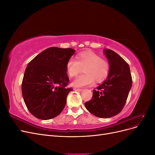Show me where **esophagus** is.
I'll list each match as a JSON object with an SVG mask.
<instances>
[{"label":"esophagus","instance_id":"34e87169","mask_svg":"<svg viewBox=\"0 0 155 155\" xmlns=\"http://www.w3.org/2000/svg\"><path fill=\"white\" fill-rule=\"evenodd\" d=\"M74 91H78V92H81L83 91L82 88H74Z\"/></svg>","mask_w":155,"mask_h":155}]
</instances>
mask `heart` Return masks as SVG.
<instances>
[{"mask_svg": "<svg viewBox=\"0 0 155 155\" xmlns=\"http://www.w3.org/2000/svg\"><path fill=\"white\" fill-rule=\"evenodd\" d=\"M83 68L84 73L79 75L72 81L75 87L91 85L94 81L100 82L107 78L109 72V64L107 60L93 51L79 53L76 59H69L66 64V70L71 78L76 76Z\"/></svg>", "mask_w": 155, "mask_h": 155, "instance_id": "b5f03b06", "label": "heart"}]
</instances>
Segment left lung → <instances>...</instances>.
<instances>
[{
	"mask_svg": "<svg viewBox=\"0 0 155 155\" xmlns=\"http://www.w3.org/2000/svg\"><path fill=\"white\" fill-rule=\"evenodd\" d=\"M109 63L107 79L93 90L92 100L85 102L86 109L94 116L108 118L123 109L132 87L129 64L115 51L104 49Z\"/></svg>",
	"mask_w": 155,
	"mask_h": 155,
	"instance_id": "1",
	"label": "left lung"
}]
</instances>
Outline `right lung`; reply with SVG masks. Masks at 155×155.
Instances as JSON below:
<instances>
[{
    "label": "right lung",
    "mask_w": 155,
    "mask_h": 155,
    "mask_svg": "<svg viewBox=\"0 0 155 155\" xmlns=\"http://www.w3.org/2000/svg\"><path fill=\"white\" fill-rule=\"evenodd\" d=\"M72 48L50 47L28 64L22 82L24 101L37 118L50 120L58 116L66 105L69 79L67 61L75 54Z\"/></svg>",
    "instance_id": "right-lung-1"
}]
</instances>
